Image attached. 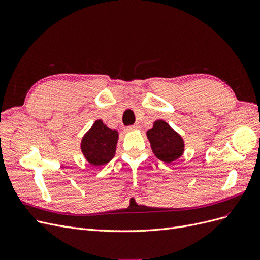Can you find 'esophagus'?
I'll use <instances>...</instances> for the list:
<instances>
[{
    "label": "esophagus",
    "instance_id": "obj_1",
    "mask_svg": "<svg viewBox=\"0 0 260 260\" xmlns=\"http://www.w3.org/2000/svg\"><path fill=\"white\" fill-rule=\"evenodd\" d=\"M140 127L139 124H133V125H129V127L125 128V131H133V130H138Z\"/></svg>",
    "mask_w": 260,
    "mask_h": 260
}]
</instances>
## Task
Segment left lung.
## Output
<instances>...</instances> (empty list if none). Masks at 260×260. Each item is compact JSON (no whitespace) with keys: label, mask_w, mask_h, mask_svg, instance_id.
<instances>
[{"label":"left lung","mask_w":260,"mask_h":260,"mask_svg":"<svg viewBox=\"0 0 260 260\" xmlns=\"http://www.w3.org/2000/svg\"><path fill=\"white\" fill-rule=\"evenodd\" d=\"M154 154L165 162H172L182 155L184 149L183 140L170 125L164 120L154 122L153 129L147 131Z\"/></svg>","instance_id":"obj_1"}]
</instances>
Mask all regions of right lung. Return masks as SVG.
Masks as SVG:
<instances>
[{"instance_id":"obj_1","label":"right lung","mask_w":260,"mask_h":260,"mask_svg":"<svg viewBox=\"0 0 260 260\" xmlns=\"http://www.w3.org/2000/svg\"><path fill=\"white\" fill-rule=\"evenodd\" d=\"M118 133L96 120L81 141V149L86 160L94 166H102L111 160L116 152Z\"/></svg>"}]
</instances>
